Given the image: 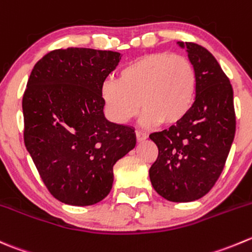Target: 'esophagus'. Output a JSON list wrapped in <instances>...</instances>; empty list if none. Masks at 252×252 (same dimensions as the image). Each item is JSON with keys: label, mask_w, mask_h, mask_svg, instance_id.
<instances>
[{"label": "esophagus", "mask_w": 252, "mask_h": 252, "mask_svg": "<svg viewBox=\"0 0 252 252\" xmlns=\"http://www.w3.org/2000/svg\"><path fill=\"white\" fill-rule=\"evenodd\" d=\"M135 136H136V140H138V141H143V140H145L146 138H148L146 133H144V131H141V130H136L135 131Z\"/></svg>", "instance_id": "obj_1"}]
</instances>
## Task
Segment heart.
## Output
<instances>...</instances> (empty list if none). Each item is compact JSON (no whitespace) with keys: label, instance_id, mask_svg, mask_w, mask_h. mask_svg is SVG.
<instances>
[{"label":"heart","instance_id":"b5f03b06","mask_svg":"<svg viewBox=\"0 0 252 252\" xmlns=\"http://www.w3.org/2000/svg\"><path fill=\"white\" fill-rule=\"evenodd\" d=\"M197 72L192 61L167 51L145 54L123 67L118 80H106L101 98L109 119L131 121L141 108L144 126H173L193 106Z\"/></svg>","mask_w":252,"mask_h":252}]
</instances>
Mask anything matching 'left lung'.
Wrapping results in <instances>:
<instances>
[{
  "label": "left lung",
  "mask_w": 252,
  "mask_h": 252,
  "mask_svg": "<svg viewBox=\"0 0 252 252\" xmlns=\"http://www.w3.org/2000/svg\"><path fill=\"white\" fill-rule=\"evenodd\" d=\"M186 46L197 72L193 106L176 126L150 134L158 155L149 170L154 189L170 202H191L218 181L235 135L233 87L213 55L192 41Z\"/></svg>",
  "instance_id": "8db88e82"
}]
</instances>
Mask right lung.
I'll list each match as a JSON object with an SVG mask.
<instances>
[{"label":"right lung","instance_id":"add662e5","mask_svg":"<svg viewBox=\"0 0 252 252\" xmlns=\"http://www.w3.org/2000/svg\"><path fill=\"white\" fill-rule=\"evenodd\" d=\"M121 54L90 48L49 51L34 65L22 101L24 145L48 191L91 206L113 185V166L135 146L130 126L103 114L101 86Z\"/></svg>","mask_w":252,"mask_h":252}]
</instances>
